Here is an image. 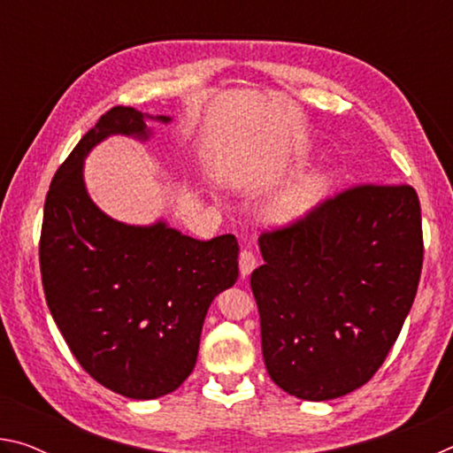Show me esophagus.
<instances>
[{
    "instance_id": "obj_1",
    "label": "esophagus",
    "mask_w": 453,
    "mask_h": 453,
    "mask_svg": "<svg viewBox=\"0 0 453 453\" xmlns=\"http://www.w3.org/2000/svg\"><path fill=\"white\" fill-rule=\"evenodd\" d=\"M256 267H257L256 256L251 254L250 250H243L240 254V273H242V278H248V275L254 272Z\"/></svg>"
}]
</instances>
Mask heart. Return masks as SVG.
I'll return each mask as SVG.
<instances>
[{"instance_id":"b5f03b06","label":"heart","mask_w":453,"mask_h":453,"mask_svg":"<svg viewBox=\"0 0 453 453\" xmlns=\"http://www.w3.org/2000/svg\"><path fill=\"white\" fill-rule=\"evenodd\" d=\"M334 188V172L327 165H313L278 189L265 205V216L278 227L294 226L324 202Z\"/></svg>"}]
</instances>
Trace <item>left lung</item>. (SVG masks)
Segmentation results:
<instances>
[{
  "label": "left lung",
  "instance_id": "1",
  "mask_svg": "<svg viewBox=\"0 0 453 453\" xmlns=\"http://www.w3.org/2000/svg\"><path fill=\"white\" fill-rule=\"evenodd\" d=\"M251 273L265 370L305 402L362 388L402 332L424 259L410 186H362L259 237Z\"/></svg>",
  "mask_w": 453,
  "mask_h": 453
}]
</instances>
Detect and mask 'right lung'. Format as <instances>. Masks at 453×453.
<instances>
[{
    "label": "right lung",
    "instance_id": "right-lung-1",
    "mask_svg": "<svg viewBox=\"0 0 453 453\" xmlns=\"http://www.w3.org/2000/svg\"><path fill=\"white\" fill-rule=\"evenodd\" d=\"M148 121L118 105L99 118L53 175L43 210L40 265L45 300L91 378L129 400L178 389L197 359L211 302L237 280L235 235L199 242L165 219L132 226L91 199L83 164L111 135L150 142Z\"/></svg>",
    "mask_w": 453,
    "mask_h": 453
}]
</instances>
